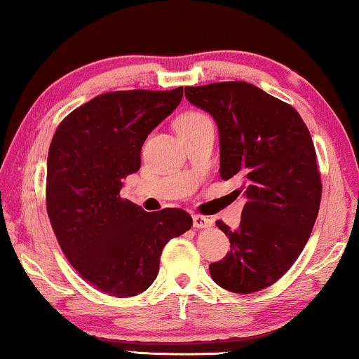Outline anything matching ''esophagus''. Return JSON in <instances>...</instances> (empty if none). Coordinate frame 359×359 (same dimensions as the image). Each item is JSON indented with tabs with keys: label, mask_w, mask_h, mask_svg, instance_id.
I'll list each match as a JSON object with an SVG mask.
<instances>
[{
	"label": "esophagus",
	"mask_w": 359,
	"mask_h": 359,
	"mask_svg": "<svg viewBox=\"0 0 359 359\" xmlns=\"http://www.w3.org/2000/svg\"><path fill=\"white\" fill-rule=\"evenodd\" d=\"M193 225L196 229H204L212 225V219L205 217L203 214H193Z\"/></svg>",
	"instance_id": "esophagus-1"
}]
</instances>
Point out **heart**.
I'll return each instance as SVG.
<instances>
[{"label":"heart","instance_id":"obj_1","mask_svg":"<svg viewBox=\"0 0 359 359\" xmlns=\"http://www.w3.org/2000/svg\"><path fill=\"white\" fill-rule=\"evenodd\" d=\"M204 122H210V119L203 112H198V111H191V112H186L178 119L176 122V127H183V126H198V124H204Z\"/></svg>","mask_w":359,"mask_h":359}]
</instances>
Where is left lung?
<instances>
[{
  "label": "left lung",
  "mask_w": 359,
  "mask_h": 359,
  "mask_svg": "<svg viewBox=\"0 0 359 359\" xmlns=\"http://www.w3.org/2000/svg\"><path fill=\"white\" fill-rule=\"evenodd\" d=\"M189 102L214 117L220 135V176L237 178L245 205L238 230L222 220L230 252L209 273L230 292L266 289L289 271L306 247L322 199L311 132L291 104L247 81L184 88Z\"/></svg>",
  "instance_id": "obj_1"
}]
</instances>
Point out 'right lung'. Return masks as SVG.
<instances>
[{"label":"right lung","instance_id":"add662e5","mask_svg":"<svg viewBox=\"0 0 359 359\" xmlns=\"http://www.w3.org/2000/svg\"><path fill=\"white\" fill-rule=\"evenodd\" d=\"M181 97V86L104 93L72 111L50 142L52 229L78 274L109 296L144 292L158 274L165 245L193 225L183 209L145 212L121 196L122 180L140 168L145 139Z\"/></svg>","mask_w":359,"mask_h":359}]
</instances>
